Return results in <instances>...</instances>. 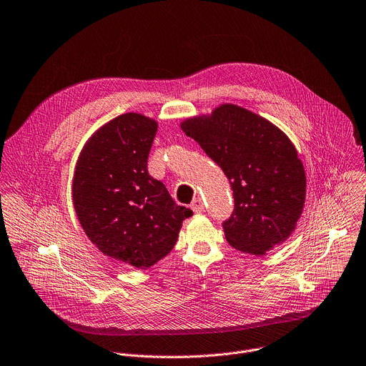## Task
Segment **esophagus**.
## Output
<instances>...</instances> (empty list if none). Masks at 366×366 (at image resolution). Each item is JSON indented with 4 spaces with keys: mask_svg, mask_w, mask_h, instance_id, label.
Segmentation results:
<instances>
[{
    "mask_svg": "<svg viewBox=\"0 0 366 366\" xmlns=\"http://www.w3.org/2000/svg\"><path fill=\"white\" fill-rule=\"evenodd\" d=\"M191 209H192L194 212H202V211H204V202H202V199H201L199 197H197V198L192 201Z\"/></svg>",
    "mask_w": 366,
    "mask_h": 366,
    "instance_id": "esophagus-1",
    "label": "esophagus"
}]
</instances>
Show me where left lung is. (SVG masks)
Instances as JSON below:
<instances>
[{"mask_svg":"<svg viewBox=\"0 0 366 366\" xmlns=\"http://www.w3.org/2000/svg\"><path fill=\"white\" fill-rule=\"evenodd\" d=\"M229 179L234 211L225 238L241 252L264 255L295 231L307 195L305 169L291 139L272 122L234 104L181 122Z\"/></svg>","mask_w":366,"mask_h":366,"instance_id":"left-lung-1","label":"left lung"}]
</instances>
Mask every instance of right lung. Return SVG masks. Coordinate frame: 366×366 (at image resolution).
I'll use <instances>...</instances> for the list:
<instances>
[{
  "label": "right lung",
  "instance_id": "obj_1",
  "mask_svg": "<svg viewBox=\"0 0 366 366\" xmlns=\"http://www.w3.org/2000/svg\"><path fill=\"white\" fill-rule=\"evenodd\" d=\"M158 124L142 114H122L84 145L74 172L72 202L89 241L107 257L149 268L168 255L182 221L177 205L147 162Z\"/></svg>",
  "mask_w": 366,
  "mask_h": 366
}]
</instances>
